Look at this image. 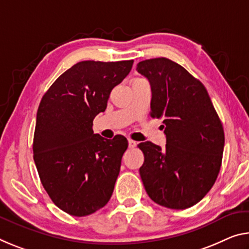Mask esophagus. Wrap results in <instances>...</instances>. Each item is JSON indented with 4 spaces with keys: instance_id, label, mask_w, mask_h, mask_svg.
Segmentation results:
<instances>
[{
    "instance_id": "1",
    "label": "esophagus",
    "mask_w": 249,
    "mask_h": 249,
    "mask_svg": "<svg viewBox=\"0 0 249 249\" xmlns=\"http://www.w3.org/2000/svg\"><path fill=\"white\" fill-rule=\"evenodd\" d=\"M136 145H137V143H136L135 141H133V140H131V139L128 140V147H129V148H134Z\"/></svg>"
}]
</instances>
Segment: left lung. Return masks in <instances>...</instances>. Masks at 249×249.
Masks as SVG:
<instances>
[{
	"label": "left lung",
	"mask_w": 249,
	"mask_h": 249,
	"mask_svg": "<svg viewBox=\"0 0 249 249\" xmlns=\"http://www.w3.org/2000/svg\"><path fill=\"white\" fill-rule=\"evenodd\" d=\"M152 89L151 116L163 118L166 146L139 144L141 178L151 199L172 210L194 206L211 191L222 166L224 128L205 86L166 57L137 64Z\"/></svg>",
	"instance_id": "left-lung-1"
}]
</instances>
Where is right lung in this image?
I'll return each instance as SVG.
<instances>
[{
    "label": "right lung",
    "instance_id": "add662e5",
    "mask_svg": "<svg viewBox=\"0 0 249 249\" xmlns=\"http://www.w3.org/2000/svg\"><path fill=\"white\" fill-rule=\"evenodd\" d=\"M133 62H78L51 85L39 103L34 161L52 202L70 215L93 214L113 194L127 140L122 135L105 140L92 126Z\"/></svg>",
    "mask_w": 249,
    "mask_h": 249
}]
</instances>
